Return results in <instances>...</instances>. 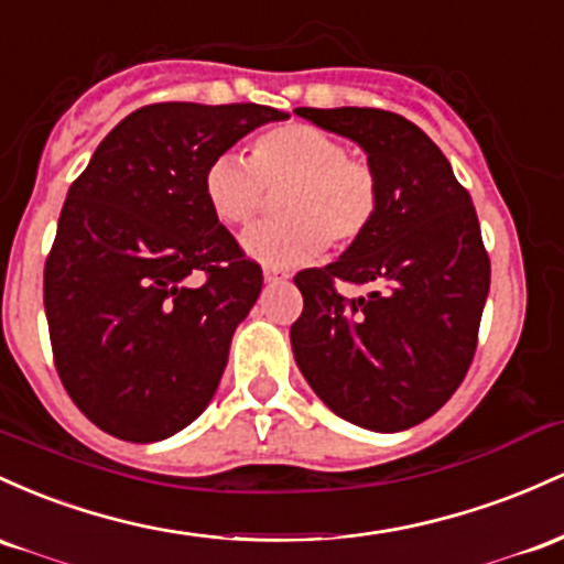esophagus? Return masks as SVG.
I'll return each instance as SVG.
<instances>
[{
	"instance_id": "1",
	"label": "esophagus",
	"mask_w": 564,
	"mask_h": 564,
	"mask_svg": "<svg viewBox=\"0 0 564 564\" xmlns=\"http://www.w3.org/2000/svg\"><path fill=\"white\" fill-rule=\"evenodd\" d=\"M263 280L269 284H276V282L288 280V274H284L282 269H276V265H263Z\"/></svg>"
}]
</instances>
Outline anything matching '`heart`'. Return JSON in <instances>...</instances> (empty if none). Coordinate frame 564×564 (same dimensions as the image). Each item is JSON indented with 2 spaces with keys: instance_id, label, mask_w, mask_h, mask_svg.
<instances>
[{
  "instance_id": "obj_1",
  "label": "heart",
  "mask_w": 564,
  "mask_h": 564,
  "mask_svg": "<svg viewBox=\"0 0 564 564\" xmlns=\"http://www.w3.org/2000/svg\"><path fill=\"white\" fill-rule=\"evenodd\" d=\"M269 192H280V218L245 234L248 256L274 265H299L325 250H346L376 224L381 181L365 160L349 156L340 138L306 122L261 132L245 156L218 154L202 175L207 207L224 226H248Z\"/></svg>"
}]
</instances>
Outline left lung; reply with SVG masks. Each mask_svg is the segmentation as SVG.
Segmentation results:
<instances>
[{
  "instance_id": "left-lung-1",
  "label": "left lung",
  "mask_w": 564,
  "mask_h": 564,
  "mask_svg": "<svg viewBox=\"0 0 564 564\" xmlns=\"http://www.w3.org/2000/svg\"><path fill=\"white\" fill-rule=\"evenodd\" d=\"M362 145L381 181L370 231L325 269L295 274V362L322 402L370 432H402L453 397L477 351L490 258L469 192L436 143L400 113L299 109ZM338 281L370 283L344 300Z\"/></svg>"
}]
</instances>
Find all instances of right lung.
I'll return each mask as SVG.
<instances>
[{"label": "right lung", "mask_w": 564, "mask_h": 564, "mask_svg": "<svg viewBox=\"0 0 564 564\" xmlns=\"http://www.w3.org/2000/svg\"><path fill=\"white\" fill-rule=\"evenodd\" d=\"M280 119L258 104L143 106L68 188L44 314L68 397L106 434L160 442L213 400L263 274L210 213L202 175Z\"/></svg>", "instance_id": "add662e5"}]
</instances>
